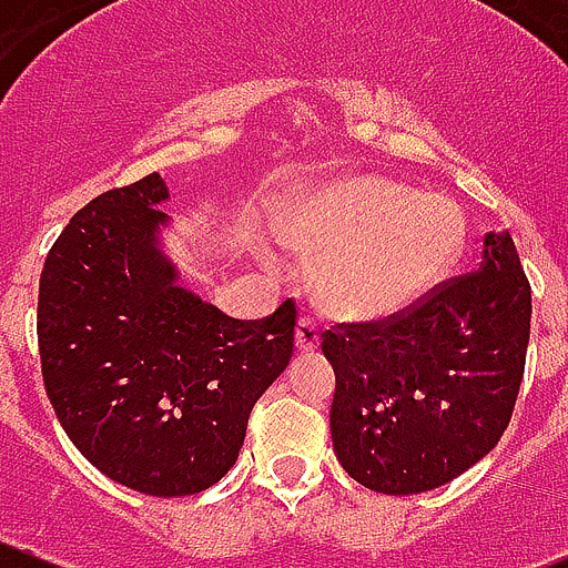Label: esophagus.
<instances>
[{
	"instance_id": "esophagus-1",
	"label": "esophagus",
	"mask_w": 568,
	"mask_h": 568,
	"mask_svg": "<svg viewBox=\"0 0 568 568\" xmlns=\"http://www.w3.org/2000/svg\"><path fill=\"white\" fill-rule=\"evenodd\" d=\"M316 345H320V325L308 320V316H303V320L296 322V351L308 354V351H316Z\"/></svg>"
}]
</instances>
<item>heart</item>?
Wrapping results in <instances>:
<instances>
[{"mask_svg": "<svg viewBox=\"0 0 568 568\" xmlns=\"http://www.w3.org/2000/svg\"><path fill=\"white\" fill-rule=\"evenodd\" d=\"M464 214L444 195L385 178H351L311 192L285 223V243L314 252V288L328 308L382 320L416 305L456 263ZM277 268L280 257L265 252Z\"/></svg>", "mask_w": 568, "mask_h": 568, "instance_id": "b5f03b06", "label": "heart"}]
</instances>
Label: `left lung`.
<instances>
[{"instance_id": "left-lung-1", "label": "left lung", "mask_w": 568, "mask_h": 568, "mask_svg": "<svg viewBox=\"0 0 568 568\" xmlns=\"http://www.w3.org/2000/svg\"><path fill=\"white\" fill-rule=\"evenodd\" d=\"M529 320L532 288L513 237L489 232L473 272L385 320L325 331L331 438L345 473L373 493L413 495L481 462L513 418Z\"/></svg>"}]
</instances>
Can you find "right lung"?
<instances>
[{
	"mask_svg": "<svg viewBox=\"0 0 568 568\" xmlns=\"http://www.w3.org/2000/svg\"><path fill=\"white\" fill-rule=\"evenodd\" d=\"M158 172L73 214L39 280V356L61 427L106 478L178 498L237 462L248 413L294 354L296 305L232 320L158 248Z\"/></svg>",
	"mask_w": 568,
	"mask_h": 568,
	"instance_id": "obj_1",
	"label": "right lung"
}]
</instances>
